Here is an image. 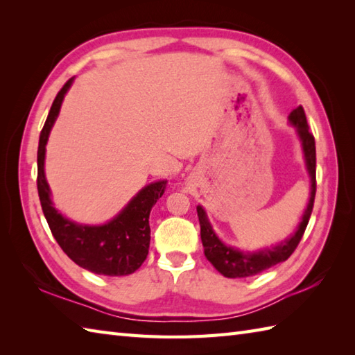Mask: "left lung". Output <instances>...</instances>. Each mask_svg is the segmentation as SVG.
I'll list each match as a JSON object with an SVG mask.
<instances>
[{
    "label": "left lung",
    "mask_w": 355,
    "mask_h": 355,
    "mask_svg": "<svg viewBox=\"0 0 355 355\" xmlns=\"http://www.w3.org/2000/svg\"><path fill=\"white\" fill-rule=\"evenodd\" d=\"M290 122L297 128V134L300 140H302L308 173H310L311 177L310 202H308L306 210L302 216V223L299 224L297 232L294 233L290 239L284 241V243H281L276 247L267 248V250H262L258 253L239 252L236 248L224 245L221 241L218 239L215 232L212 230V227H210L205 210H202V207L200 206L197 207L200 227H201V243H202V247H205L206 258L225 277L235 279V277L254 276L263 270H268L270 267L276 266V263L286 261L293 254V252L296 250L300 239L304 236L308 221H310V216L313 212L314 197H315V141H314V135L310 132V126H308L302 105H299L296 110H293L290 112Z\"/></svg>",
    "instance_id": "obj_1"
}]
</instances>
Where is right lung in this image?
Wrapping results in <instances>:
<instances>
[{"mask_svg":"<svg viewBox=\"0 0 355 355\" xmlns=\"http://www.w3.org/2000/svg\"><path fill=\"white\" fill-rule=\"evenodd\" d=\"M71 82L73 79L67 80L53 101L40 135L36 184L42 212L59 247L79 267L103 276L131 275L148 256L150 241L149 214L157 200L164 193L168 182H157L146 186L108 224L96 227L78 225L58 214L50 201V189L44 175L45 143Z\"/></svg>","mask_w":355,"mask_h":355,"instance_id":"add662e5","label":"right lung"}]
</instances>
